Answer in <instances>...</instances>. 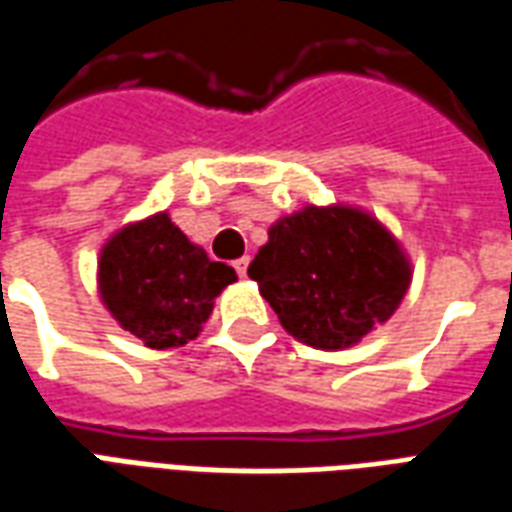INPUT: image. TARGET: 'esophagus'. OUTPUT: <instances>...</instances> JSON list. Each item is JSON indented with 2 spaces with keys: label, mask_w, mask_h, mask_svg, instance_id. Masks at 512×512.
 Returning a JSON list of instances; mask_svg holds the SVG:
<instances>
[{
  "label": "esophagus",
  "mask_w": 512,
  "mask_h": 512,
  "mask_svg": "<svg viewBox=\"0 0 512 512\" xmlns=\"http://www.w3.org/2000/svg\"><path fill=\"white\" fill-rule=\"evenodd\" d=\"M233 266H235V271H238V277H246V268H249V257H241V260H235Z\"/></svg>",
  "instance_id": "1"
}]
</instances>
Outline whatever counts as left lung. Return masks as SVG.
Here are the masks:
<instances>
[{"instance_id":"8db88e82","label":"left lung","mask_w":512,"mask_h":512,"mask_svg":"<svg viewBox=\"0 0 512 512\" xmlns=\"http://www.w3.org/2000/svg\"><path fill=\"white\" fill-rule=\"evenodd\" d=\"M249 277L285 332L343 351L395 315L411 285V260L362 208L304 205L271 224Z\"/></svg>"}]
</instances>
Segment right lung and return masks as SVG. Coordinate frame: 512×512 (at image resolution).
Returning <instances> with one entry per match:
<instances>
[{"label":"right lung","mask_w":512,"mask_h":512,"mask_svg":"<svg viewBox=\"0 0 512 512\" xmlns=\"http://www.w3.org/2000/svg\"><path fill=\"white\" fill-rule=\"evenodd\" d=\"M235 279L233 268L191 244L167 211L120 227L98 257L104 307L156 351L194 340L211 318L213 299Z\"/></svg>","instance_id":"add662e5"}]
</instances>
